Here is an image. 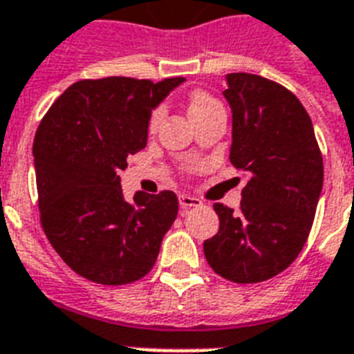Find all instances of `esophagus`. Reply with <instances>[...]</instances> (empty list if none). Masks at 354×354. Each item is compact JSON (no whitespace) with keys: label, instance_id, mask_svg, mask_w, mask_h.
Masks as SVG:
<instances>
[{"label":"esophagus","instance_id":"obj_1","mask_svg":"<svg viewBox=\"0 0 354 354\" xmlns=\"http://www.w3.org/2000/svg\"><path fill=\"white\" fill-rule=\"evenodd\" d=\"M178 200H180V207H182L183 211L202 205V200L196 198V196H191V194H180V198Z\"/></svg>","mask_w":354,"mask_h":354}]
</instances>
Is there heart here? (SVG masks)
I'll list each match as a JSON object with an SVG mask.
<instances>
[{
    "label": "heart",
    "instance_id": "heart-1",
    "mask_svg": "<svg viewBox=\"0 0 354 354\" xmlns=\"http://www.w3.org/2000/svg\"><path fill=\"white\" fill-rule=\"evenodd\" d=\"M213 104H216V101L213 97H209L207 93H204V91H194L193 95L189 97V115H191V113L202 112V110L213 106ZM160 118L161 110H156V112L152 113V119H150V127H154L156 122L160 121Z\"/></svg>",
    "mask_w": 354,
    "mask_h": 354
}]
</instances>
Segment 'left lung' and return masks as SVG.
Returning <instances> with one entry per match:
<instances>
[{"instance_id":"obj_1","label":"left lung","mask_w":354,"mask_h":354,"mask_svg":"<svg viewBox=\"0 0 354 354\" xmlns=\"http://www.w3.org/2000/svg\"><path fill=\"white\" fill-rule=\"evenodd\" d=\"M232 108L230 161L246 172L241 209L215 204L221 227L204 242L216 274L261 283L288 268L307 242L324 187L313 121L294 93L250 73L226 77Z\"/></svg>"}]
</instances>
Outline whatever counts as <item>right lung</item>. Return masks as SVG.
Masks as SVG:
<instances>
[{"label":"right lung","mask_w":354,"mask_h":354,"mask_svg":"<svg viewBox=\"0 0 354 354\" xmlns=\"http://www.w3.org/2000/svg\"><path fill=\"white\" fill-rule=\"evenodd\" d=\"M185 79L80 80L36 130L41 227L69 268L101 285H127L154 266L178 215L172 191L124 200L119 172L147 147L152 110Z\"/></svg>","instance_id":"obj_1"}]
</instances>
